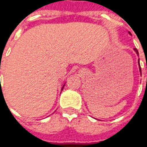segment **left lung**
Listing matches in <instances>:
<instances>
[{"instance_id": "1", "label": "left lung", "mask_w": 147, "mask_h": 147, "mask_svg": "<svg viewBox=\"0 0 147 147\" xmlns=\"http://www.w3.org/2000/svg\"><path fill=\"white\" fill-rule=\"evenodd\" d=\"M129 34H130V35H131V32H129ZM134 51H135V52H136V54H137L138 56H139V52H138L137 49H136V48H134ZM138 65H139V67H140V74H141V75H142V72H141V68H140V58H139V59H138Z\"/></svg>"}]
</instances>
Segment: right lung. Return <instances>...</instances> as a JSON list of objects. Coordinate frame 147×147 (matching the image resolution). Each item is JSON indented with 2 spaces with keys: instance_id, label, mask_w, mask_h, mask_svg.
<instances>
[{
  "instance_id": "right-lung-1",
  "label": "right lung",
  "mask_w": 147,
  "mask_h": 147,
  "mask_svg": "<svg viewBox=\"0 0 147 147\" xmlns=\"http://www.w3.org/2000/svg\"><path fill=\"white\" fill-rule=\"evenodd\" d=\"M65 83L64 85H63V86H62V88H61V90H63V89H64V86H65Z\"/></svg>"
}]
</instances>
